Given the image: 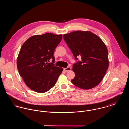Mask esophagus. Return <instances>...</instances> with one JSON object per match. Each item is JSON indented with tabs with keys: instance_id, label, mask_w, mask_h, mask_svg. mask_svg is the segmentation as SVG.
<instances>
[{
	"instance_id": "obj_1",
	"label": "esophagus",
	"mask_w": 129,
	"mask_h": 129,
	"mask_svg": "<svg viewBox=\"0 0 129 129\" xmlns=\"http://www.w3.org/2000/svg\"><path fill=\"white\" fill-rule=\"evenodd\" d=\"M64 70L66 72L70 71L71 70V68L70 67H68L64 68Z\"/></svg>"
}]
</instances>
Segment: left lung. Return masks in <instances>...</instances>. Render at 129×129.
I'll return each mask as SVG.
<instances>
[{
	"label": "left lung",
	"mask_w": 129,
	"mask_h": 129,
	"mask_svg": "<svg viewBox=\"0 0 129 129\" xmlns=\"http://www.w3.org/2000/svg\"><path fill=\"white\" fill-rule=\"evenodd\" d=\"M74 56L73 66L75 77L72 83L80 88L89 89L97 86L108 69V53L105 44L89 31H76L63 35ZM81 57L78 61L77 57Z\"/></svg>",
	"instance_id": "left-lung-1"
}]
</instances>
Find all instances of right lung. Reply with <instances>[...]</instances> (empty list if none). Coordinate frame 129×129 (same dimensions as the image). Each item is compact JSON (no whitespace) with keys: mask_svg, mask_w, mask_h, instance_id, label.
<instances>
[{"mask_svg":"<svg viewBox=\"0 0 129 129\" xmlns=\"http://www.w3.org/2000/svg\"><path fill=\"white\" fill-rule=\"evenodd\" d=\"M62 35L47 33L28 39L21 47L17 60L19 73L29 88L44 93L55 85L63 68L54 64V53ZM52 61L51 63H49Z\"/></svg>","mask_w":129,"mask_h":129,"instance_id":"obj_1","label":"right lung"}]
</instances>
